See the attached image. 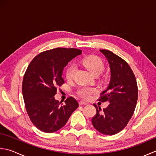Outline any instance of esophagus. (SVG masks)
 <instances>
[{
  "label": "esophagus",
  "mask_w": 156,
  "mask_h": 156,
  "mask_svg": "<svg viewBox=\"0 0 156 156\" xmlns=\"http://www.w3.org/2000/svg\"><path fill=\"white\" fill-rule=\"evenodd\" d=\"M79 105H87V103L83 101H80V102H79Z\"/></svg>",
  "instance_id": "esophagus-1"
}]
</instances>
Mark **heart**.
Segmentation results:
<instances>
[{"mask_svg": "<svg viewBox=\"0 0 156 156\" xmlns=\"http://www.w3.org/2000/svg\"><path fill=\"white\" fill-rule=\"evenodd\" d=\"M82 65L84 66L91 74L98 75L101 73L104 69V63L102 59L97 56L89 55L84 57L80 61ZM75 72V67L69 66L66 69V78L68 80H72ZM96 93V89L90 87H83L78 90V94L82 98L88 99L90 98L93 94Z\"/></svg>", "mask_w": 156, "mask_h": 156, "instance_id": "heart-1", "label": "heart"}]
</instances>
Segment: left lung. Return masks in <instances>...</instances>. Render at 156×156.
I'll use <instances>...</instances> for the list:
<instances>
[{
    "instance_id": "left-lung-1",
    "label": "left lung",
    "mask_w": 156,
    "mask_h": 156,
    "mask_svg": "<svg viewBox=\"0 0 156 156\" xmlns=\"http://www.w3.org/2000/svg\"><path fill=\"white\" fill-rule=\"evenodd\" d=\"M100 51L109 63L111 79L98 100L109 101V104L102 112L93 104L97 113L92 124L99 133L113 135L123 130L132 118L138 98V87L135 76L126 61L110 51Z\"/></svg>"
}]
</instances>
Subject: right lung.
I'll use <instances>...</instances> for the list:
<instances>
[{
  "mask_svg": "<svg viewBox=\"0 0 156 156\" xmlns=\"http://www.w3.org/2000/svg\"><path fill=\"white\" fill-rule=\"evenodd\" d=\"M81 53L77 48H53L37 55L27 67L22 83L23 100L30 120L42 132L62 129L78 108L74 97H68L62 105L54 96L64 83L63 68Z\"/></svg>",
  "mask_w": 156,
  "mask_h": 156,
  "instance_id": "1",
  "label": "right lung"
}]
</instances>
